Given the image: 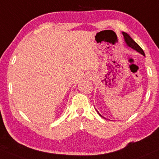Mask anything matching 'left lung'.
I'll return each mask as SVG.
<instances>
[{"instance_id": "obj_1", "label": "left lung", "mask_w": 159, "mask_h": 159, "mask_svg": "<svg viewBox=\"0 0 159 159\" xmlns=\"http://www.w3.org/2000/svg\"><path fill=\"white\" fill-rule=\"evenodd\" d=\"M122 34H123V35H124L125 40V42H126L127 46H128L129 47H130V48H134V50L137 51V52L141 53V54H143V55L144 56V51H143L142 48H141V47L139 46V45L137 44L135 42L134 40H133L132 38H130V35H129L128 34H127V33H125V32H122ZM98 113H99V112H98ZM99 116H101V115L99 114Z\"/></svg>"}]
</instances>
